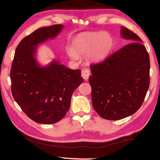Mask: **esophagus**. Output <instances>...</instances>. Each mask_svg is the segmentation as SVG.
Wrapping results in <instances>:
<instances>
[{
  "label": "esophagus",
  "instance_id": "esophagus-1",
  "mask_svg": "<svg viewBox=\"0 0 160 160\" xmlns=\"http://www.w3.org/2000/svg\"><path fill=\"white\" fill-rule=\"evenodd\" d=\"M81 75H82L83 79L87 80L90 75V70L88 68H83L82 69V71H81Z\"/></svg>",
  "mask_w": 160,
  "mask_h": 160
}]
</instances>
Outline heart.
<instances>
[{
    "label": "heart",
    "instance_id": "obj_1",
    "mask_svg": "<svg viewBox=\"0 0 160 160\" xmlns=\"http://www.w3.org/2000/svg\"><path fill=\"white\" fill-rule=\"evenodd\" d=\"M113 47V39L108 32H83L72 42V48L68 49L71 58L77 60L78 55L88 54L91 61L99 62L107 57Z\"/></svg>",
    "mask_w": 160,
    "mask_h": 160
}]
</instances>
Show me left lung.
I'll use <instances>...</instances> for the list:
<instances>
[{
	"label": "left lung",
	"instance_id": "8db88e82",
	"mask_svg": "<svg viewBox=\"0 0 160 160\" xmlns=\"http://www.w3.org/2000/svg\"><path fill=\"white\" fill-rule=\"evenodd\" d=\"M121 34L132 42L90 66L92 106L107 120H119L136 112L150 86V56L142 39L124 27Z\"/></svg>",
	"mask_w": 160,
	"mask_h": 160
}]
</instances>
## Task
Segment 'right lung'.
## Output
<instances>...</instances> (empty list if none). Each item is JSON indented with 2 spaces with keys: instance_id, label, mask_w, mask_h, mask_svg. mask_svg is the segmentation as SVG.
<instances>
[{
  "instance_id": "obj_1",
  "label": "right lung",
  "mask_w": 160,
  "mask_h": 160,
  "mask_svg": "<svg viewBox=\"0 0 160 160\" xmlns=\"http://www.w3.org/2000/svg\"><path fill=\"white\" fill-rule=\"evenodd\" d=\"M63 25L35 30L16 48L10 80L13 98L22 110L36 123L52 124L66 114L74 90L83 82L80 70H71L53 61L40 67L34 58L37 44L56 37Z\"/></svg>"
}]
</instances>
